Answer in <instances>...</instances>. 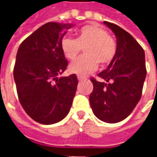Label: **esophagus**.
<instances>
[{
  "instance_id": "obj_1",
  "label": "esophagus",
  "mask_w": 157,
  "mask_h": 157,
  "mask_svg": "<svg viewBox=\"0 0 157 157\" xmlns=\"http://www.w3.org/2000/svg\"><path fill=\"white\" fill-rule=\"evenodd\" d=\"M77 78H78L79 81H83V80H86V77H83V76H81V75H78L77 76Z\"/></svg>"
}]
</instances>
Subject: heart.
Segmentation results:
<instances>
[{"label": "heart", "mask_w": 157, "mask_h": 157, "mask_svg": "<svg viewBox=\"0 0 157 157\" xmlns=\"http://www.w3.org/2000/svg\"><path fill=\"white\" fill-rule=\"evenodd\" d=\"M82 48L85 55L69 66L71 73L81 76L95 71L98 63L102 67L109 65L115 57L117 44L103 28L89 24L79 29L75 39L65 38L61 41V50L69 60H75Z\"/></svg>", "instance_id": "b5f03b06"}]
</instances>
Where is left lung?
Instances as JSON below:
<instances>
[{
    "mask_svg": "<svg viewBox=\"0 0 157 157\" xmlns=\"http://www.w3.org/2000/svg\"><path fill=\"white\" fill-rule=\"evenodd\" d=\"M117 39V51L108 68L91 79L93 91L89 100L92 112L100 120L118 123L128 117L141 98L146 76L145 51L128 32L116 24L103 22Z\"/></svg>",
    "mask_w": 157,
    "mask_h": 157,
    "instance_id": "left-lung-1",
    "label": "left lung"
}]
</instances>
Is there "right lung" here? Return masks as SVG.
Instances as JSON below:
<instances>
[{
	"label": "right lung",
	"instance_id": "add662e5",
	"mask_svg": "<svg viewBox=\"0 0 157 157\" xmlns=\"http://www.w3.org/2000/svg\"><path fill=\"white\" fill-rule=\"evenodd\" d=\"M73 26L45 23L22 42L17 53L13 75L19 101L25 112L42 124H53L65 118L75 97L76 75L57 77L68 65L61 41Z\"/></svg>",
	"mask_w": 157,
	"mask_h": 157
}]
</instances>
